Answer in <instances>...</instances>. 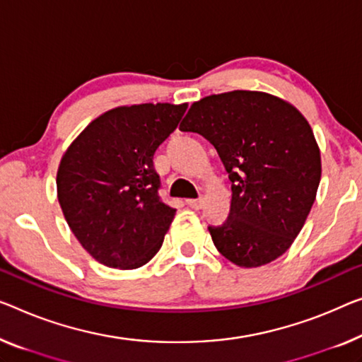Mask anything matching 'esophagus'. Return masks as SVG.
Returning a JSON list of instances; mask_svg holds the SVG:
<instances>
[{
  "mask_svg": "<svg viewBox=\"0 0 362 362\" xmlns=\"http://www.w3.org/2000/svg\"><path fill=\"white\" fill-rule=\"evenodd\" d=\"M187 204L193 209H199L203 206V199L198 198V199H187Z\"/></svg>",
  "mask_w": 362,
  "mask_h": 362,
  "instance_id": "obj_1",
  "label": "esophagus"
}]
</instances>
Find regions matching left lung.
<instances>
[{
	"label": "left lung",
	"instance_id": "8db88e82",
	"mask_svg": "<svg viewBox=\"0 0 362 362\" xmlns=\"http://www.w3.org/2000/svg\"><path fill=\"white\" fill-rule=\"evenodd\" d=\"M180 129L206 138L233 182L228 221L208 228L221 255L242 268L281 257L304 228L322 177L307 118L281 97L230 90L193 102Z\"/></svg>",
	"mask_w": 362,
	"mask_h": 362
}]
</instances>
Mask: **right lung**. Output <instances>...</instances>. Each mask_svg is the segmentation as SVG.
<instances>
[{"label":"right lung","mask_w":362,"mask_h":362,"mask_svg":"<svg viewBox=\"0 0 362 362\" xmlns=\"http://www.w3.org/2000/svg\"><path fill=\"white\" fill-rule=\"evenodd\" d=\"M187 107H115L94 118L64 151L58 202L79 244L102 265L139 268L163 245L175 209L158 195L153 158Z\"/></svg>","instance_id":"right-lung-1"}]
</instances>
